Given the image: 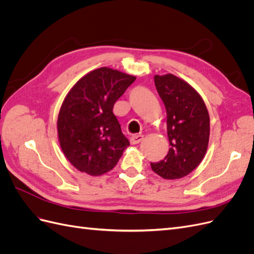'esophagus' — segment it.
<instances>
[{
  "instance_id": "obj_1",
  "label": "esophagus",
  "mask_w": 254,
  "mask_h": 254,
  "mask_svg": "<svg viewBox=\"0 0 254 254\" xmlns=\"http://www.w3.org/2000/svg\"><path fill=\"white\" fill-rule=\"evenodd\" d=\"M144 135L143 134H134L130 137V143L131 144H139L143 141Z\"/></svg>"
}]
</instances>
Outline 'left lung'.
<instances>
[{
	"label": "left lung",
	"instance_id": "obj_1",
	"mask_svg": "<svg viewBox=\"0 0 254 254\" xmlns=\"http://www.w3.org/2000/svg\"><path fill=\"white\" fill-rule=\"evenodd\" d=\"M155 84L166 109L171 148L164 160L150 165L164 179H180L193 172L205 156L210 137L209 112L200 94L177 76L156 75Z\"/></svg>",
	"mask_w": 254,
	"mask_h": 254
}]
</instances>
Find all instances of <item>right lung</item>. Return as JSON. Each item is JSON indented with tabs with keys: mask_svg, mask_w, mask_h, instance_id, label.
I'll return each instance as SVG.
<instances>
[{
	"mask_svg": "<svg viewBox=\"0 0 254 254\" xmlns=\"http://www.w3.org/2000/svg\"><path fill=\"white\" fill-rule=\"evenodd\" d=\"M134 80L135 76L99 67L81 77L65 96L58 114V140L66 159L81 173H108L129 146L112 110Z\"/></svg>",
	"mask_w": 254,
	"mask_h": 254,
	"instance_id": "1",
	"label": "right lung"
}]
</instances>
